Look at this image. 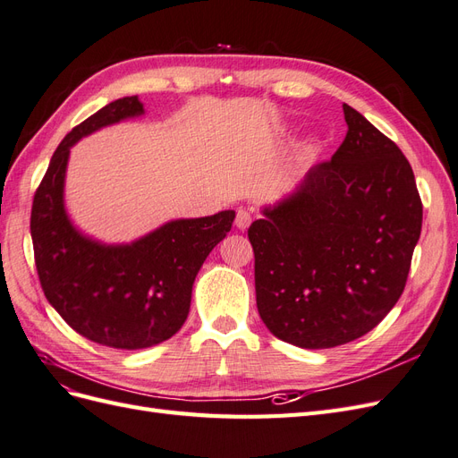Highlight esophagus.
I'll return each instance as SVG.
<instances>
[{
	"label": "esophagus",
	"instance_id": "obj_1",
	"mask_svg": "<svg viewBox=\"0 0 458 458\" xmlns=\"http://www.w3.org/2000/svg\"><path fill=\"white\" fill-rule=\"evenodd\" d=\"M252 224V216L250 212L246 210V208H239L237 210V217H234V225H237L241 231L248 229V225Z\"/></svg>",
	"mask_w": 458,
	"mask_h": 458
}]
</instances>
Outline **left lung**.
<instances>
[{
    "label": "left lung",
    "mask_w": 458,
    "mask_h": 458,
    "mask_svg": "<svg viewBox=\"0 0 458 458\" xmlns=\"http://www.w3.org/2000/svg\"><path fill=\"white\" fill-rule=\"evenodd\" d=\"M344 118L332 158L248 229L261 321L306 350L361 338L390 313L422 229L403 152L345 103Z\"/></svg>",
    "instance_id": "left-lung-1"
}]
</instances>
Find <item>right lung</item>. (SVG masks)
Returning a JSON list of instances; mask_svg holds the SVG:
<instances>
[{"label": "right lung", "mask_w": 458, "mask_h": 458, "mask_svg": "<svg viewBox=\"0 0 458 458\" xmlns=\"http://www.w3.org/2000/svg\"><path fill=\"white\" fill-rule=\"evenodd\" d=\"M140 114L141 101L123 97L68 133L36 189L30 216L36 269L47 301L78 335L116 350L150 348L183 327L195 276L234 219L233 210L175 219L120 246L74 229L63 202L71 147L95 130Z\"/></svg>", "instance_id": "obj_1"}]
</instances>
